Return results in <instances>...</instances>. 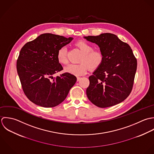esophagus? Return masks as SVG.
Here are the masks:
<instances>
[{"mask_svg":"<svg viewBox=\"0 0 154 154\" xmlns=\"http://www.w3.org/2000/svg\"><path fill=\"white\" fill-rule=\"evenodd\" d=\"M81 79H82V77H77V81H78V82H79V81H80Z\"/></svg>","mask_w":154,"mask_h":154,"instance_id":"obj_1","label":"esophagus"}]
</instances>
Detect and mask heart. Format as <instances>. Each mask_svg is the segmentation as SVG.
<instances>
[{
    "mask_svg": "<svg viewBox=\"0 0 154 154\" xmlns=\"http://www.w3.org/2000/svg\"><path fill=\"white\" fill-rule=\"evenodd\" d=\"M75 46L82 52V55L79 64H69L65 71L71 74L80 76L86 74L89 67L91 69L99 68L104 60V55L99 50L93 49V46L85 40H79L75 43ZM57 58L58 62L61 64L68 63L67 49L65 46L61 47L57 52Z\"/></svg>",
    "mask_w": 154,
    "mask_h": 154,
    "instance_id": "1",
    "label": "heart"
}]
</instances>
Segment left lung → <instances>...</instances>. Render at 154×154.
Returning a JSON list of instances; mask_svg holds the SVG:
<instances>
[{
  "instance_id": "obj_1",
  "label": "left lung",
  "mask_w": 154,
  "mask_h": 154,
  "mask_svg": "<svg viewBox=\"0 0 154 154\" xmlns=\"http://www.w3.org/2000/svg\"><path fill=\"white\" fill-rule=\"evenodd\" d=\"M85 38L97 44L104 55L102 65L89 77L88 99L102 108L123 102L132 91L137 69V60L132 49L111 33Z\"/></svg>"
}]
</instances>
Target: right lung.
<instances>
[{"label":"right lung","instance_id":"1","mask_svg":"<svg viewBox=\"0 0 154 154\" xmlns=\"http://www.w3.org/2000/svg\"><path fill=\"white\" fill-rule=\"evenodd\" d=\"M72 39L45 33L21 48L17 61V72L25 95L35 105L45 108L58 105L75 83L76 77L68 72L52 76L63 69L57 60L58 50Z\"/></svg>","mask_w":154,"mask_h":154}]
</instances>
